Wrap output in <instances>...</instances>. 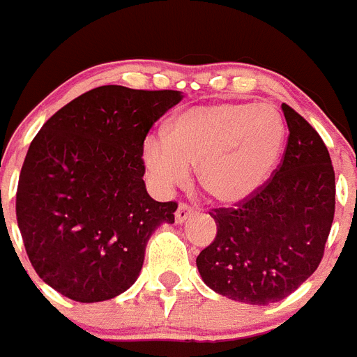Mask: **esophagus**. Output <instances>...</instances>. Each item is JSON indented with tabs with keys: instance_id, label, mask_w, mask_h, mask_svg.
<instances>
[{
	"instance_id": "1",
	"label": "esophagus",
	"mask_w": 357,
	"mask_h": 357,
	"mask_svg": "<svg viewBox=\"0 0 357 357\" xmlns=\"http://www.w3.org/2000/svg\"><path fill=\"white\" fill-rule=\"evenodd\" d=\"M194 214V208L187 203H179L178 211H176V223H185V221Z\"/></svg>"
}]
</instances>
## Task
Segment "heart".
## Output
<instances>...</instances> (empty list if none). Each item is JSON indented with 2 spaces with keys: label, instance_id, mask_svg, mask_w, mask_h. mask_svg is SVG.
Wrapping results in <instances>:
<instances>
[{
  "label": "heart",
  "instance_id": "obj_1",
  "mask_svg": "<svg viewBox=\"0 0 357 357\" xmlns=\"http://www.w3.org/2000/svg\"><path fill=\"white\" fill-rule=\"evenodd\" d=\"M285 137V121L271 105H202L178 116L167 137H146L143 163L161 190L187 183L197 165L206 192L221 203H238L271 178Z\"/></svg>",
  "mask_w": 357,
  "mask_h": 357
}]
</instances>
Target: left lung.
I'll use <instances>...</instances> for the list:
<instances>
[{
    "label": "left lung",
    "instance_id": "obj_1",
    "mask_svg": "<svg viewBox=\"0 0 357 357\" xmlns=\"http://www.w3.org/2000/svg\"><path fill=\"white\" fill-rule=\"evenodd\" d=\"M289 125L283 160L257 192L212 208L214 241L196 257L214 292L239 303L268 305L292 294L321 263L336 208L331 154L314 127L281 105Z\"/></svg>",
    "mask_w": 357,
    "mask_h": 357
}]
</instances>
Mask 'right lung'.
<instances>
[{"label":"right lung","instance_id":"obj_1","mask_svg":"<svg viewBox=\"0 0 357 357\" xmlns=\"http://www.w3.org/2000/svg\"><path fill=\"white\" fill-rule=\"evenodd\" d=\"M178 91L103 85L45 123L21 167L16 215L26 256L47 285L82 303L134 285L145 247L176 202L145 188L143 143L181 101Z\"/></svg>","mask_w":357,"mask_h":357}]
</instances>
